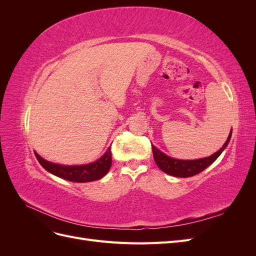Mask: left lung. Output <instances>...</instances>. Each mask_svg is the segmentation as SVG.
Instances as JSON below:
<instances>
[{"label": "left lung", "instance_id": "1", "mask_svg": "<svg viewBox=\"0 0 256 256\" xmlns=\"http://www.w3.org/2000/svg\"><path fill=\"white\" fill-rule=\"evenodd\" d=\"M230 136H232V130H230L226 142L224 143V145L218 152H214V154H212V156H209V157L196 159V160L174 159V158L166 156V154L162 152H160L156 146L152 145L154 159L161 171H164V173H166L168 175H172L175 177L194 176L202 171H204V170L206 168H208L212 164H214V162L216 160V158L220 156L221 152L226 148V146L230 140Z\"/></svg>", "mask_w": 256, "mask_h": 256}]
</instances>
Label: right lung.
<instances>
[{"instance_id": "right-lung-1", "label": "right lung", "mask_w": 256, "mask_h": 256, "mask_svg": "<svg viewBox=\"0 0 256 256\" xmlns=\"http://www.w3.org/2000/svg\"><path fill=\"white\" fill-rule=\"evenodd\" d=\"M35 156L46 171L63 178V180L74 182H88L98 180L109 172L112 166L110 147L106 150L102 158H99L92 164L83 166H62L44 160L37 152H35Z\"/></svg>"}]
</instances>
